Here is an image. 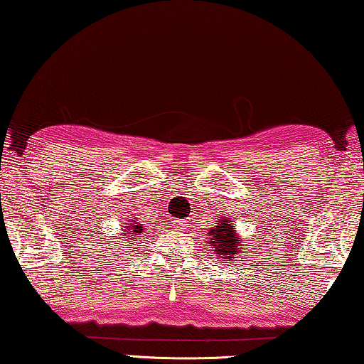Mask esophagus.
<instances>
[{"label":"esophagus","mask_w":364,"mask_h":364,"mask_svg":"<svg viewBox=\"0 0 364 364\" xmlns=\"http://www.w3.org/2000/svg\"><path fill=\"white\" fill-rule=\"evenodd\" d=\"M175 227H176V228L184 227V222H183V220H175Z\"/></svg>","instance_id":"1"}]
</instances>
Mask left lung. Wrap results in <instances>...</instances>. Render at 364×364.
<instances>
[{"mask_svg":"<svg viewBox=\"0 0 364 364\" xmlns=\"http://www.w3.org/2000/svg\"><path fill=\"white\" fill-rule=\"evenodd\" d=\"M210 245L215 246V255L225 259L238 252L241 247L240 238L235 232L233 223L228 218H223L218 222L217 228L210 230Z\"/></svg>","mask_w":364,"mask_h":364,"instance_id":"1","label":"left lung"}]
</instances>
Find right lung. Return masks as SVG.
I'll use <instances>...</instances> for the list:
<instances>
[{
  "mask_svg": "<svg viewBox=\"0 0 364 364\" xmlns=\"http://www.w3.org/2000/svg\"><path fill=\"white\" fill-rule=\"evenodd\" d=\"M129 220H131L132 223H128V228L124 230V232H128V233H124V236H126V235H129L131 238H139V236H137V235H141V233H142L144 227H142V225H139V222L132 220V218H129ZM131 238H129V240H131ZM139 243H141V241H139Z\"/></svg>",
  "mask_w": 364,
  "mask_h": 364,
  "instance_id": "1",
  "label": "right lung"
}]
</instances>
